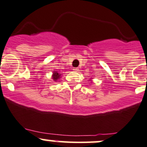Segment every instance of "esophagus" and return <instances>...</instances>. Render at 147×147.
<instances>
[{
    "mask_svg": "<svg viewBox=\"0 0 147 147\" xmlns=\"http://www.w3.org/2000/svg\"><path fill=\"white\" fill-rule=\"evenodd\" d=\"M73 70H75V71H77V70H78V68H77V67H74Z\"/></svg>",
    "mask_w": 147,
    "mask_h": 147,
    "instance_id": "esophagus-1",
    "label": "esophagus"
}]
</instances>
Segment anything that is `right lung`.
Here are the masks:
<instances>
[{"instance_id":"right-lung-1","label":"right lung","mask_w":147,"mask_h":147,"mask_svg":"<svg viewBox=\"0 0 147 147\" xmlns=\"http://www.w3.org/2000/svg\"><path fill=\"white\" fill-rule=\"evenodd\" d=\"M60 75L61 74H59L57 72H54V73H53V80H54V81H56V80H59V78H60Z\"/></svg>"}]
</instances>
